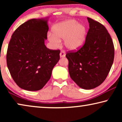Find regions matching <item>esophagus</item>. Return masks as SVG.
Masks as SVG:
<instances>
[{
    "instance_id": "34e87169",
    "label": "esophagus",
    "mask_w": 122,
    "mask_h": 122,
    "mask_svg": "<svg viewBox=\"0 0 122 122\" xmlns=\"http://www.w3.org/2000/svg\"><path fill=\"white\" fill-rule=\"evenodd\" d=\"M66 56V53L64 51H61V52L60 53V56L61 57H64Z\"/></svg>"
}]
</instances>
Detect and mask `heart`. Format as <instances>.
Masks as SVG:
<instances>
[{"label": "heart", "mask_w": 122, "mask_h": 122, "mask_svg": "<svg viewBox=\"0 0 122 122\" xmlns=\"http://www.w3.org/2000/svg\"><path fill=\"white\" fill-rule=\"evenodd\" d=\"M53 33L48 34V39L54 47L61 44V39H64L66 47L70 50H76L84 44L86 36V28L79 24L75 20H68L55 25Z\"/></svg>", "instance_id": "b5f03b06"}]
</instances>
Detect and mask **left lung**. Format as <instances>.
I'll list each match as a JSON object with an SVG mask.
<instances>
[{
	"instance_id": "left-lung-1",
	"label": "left lung",
	"mask_w": 122,
	"mask_h": 122,
	"mask_svg": "<svg viewBox=\"0 0 122 122\" xmlns=\"http://www.w3.org/2000/svg\"><path fill=\"white\" fill-rule=\"evenodd\" d=\"M89 29L84 44L66 54L71 79L84 89L96 88L106 79L114 57L113 41L106 27L87 18Z\"/></svg>"
}]
</instances>
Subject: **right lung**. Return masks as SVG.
Masks as SVG:
<instances>
[{
	"mask_svg": "<svg viewBox=\"0 0 122 122\" xmlns=\"http://www.w3.org/2000/svg\"><path fill=\"white\" fill-rule=\"evenodd\" d=\"M48 30L47 20L32 19L20 25L11 36L6 64L11 77L21 89H42L59 61L60 50L48 49L44 44Z\"/></svg>",
	"mask_w": 122,
	"mask_h": 122,
	"instance_id": "obj_1",
	"label": "right lung"
}]
</instances>
